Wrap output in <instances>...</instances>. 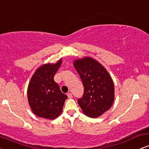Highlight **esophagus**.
I'll return each instance as SVG.
<instances>
[{"label": "esophagus", "instance_id": "1", "mask_svg": "<svg viewBox=\"0 0 149 149\" xmlns=\"http://www.w3.org/2000/svg\"><path fill=\"white\" fill-rule=\"evenodd\" d=\"M67 96H68V98H72V97H73V96H72V94H71V93H68V94H67Z\"/></svg>", "mask_w": 149, "mask_h": 149}]
</instances>
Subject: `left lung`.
<instances>
[{
	"mask_svg": "<svg viewBox=\"0 0 149 149\" xmlns=\"http://www.w3.org/2000/svg\"><path fill=\"white\" fill-rule=\"evenodd\" d=\"M73 66L84 86L78 102L86 116L96 118L110 109L114 99L113 81L107 70L91 57L76 59Z\"/></svg>",
	"mask_w": 149,
	"mask_h": 149,
	"instance_id": "1",
	"label": "left lung"
}]
</instances>
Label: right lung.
I'll list each match as a JSON object with an SVG mask.
<instances>
[{"mask_svg": "<svg viewBox=\"0 0 149 149\" xmlns=\"http://www.w3.org/2000/svg\"><path fill=\"white\" fill-rule=\"evenodd\" d=\"M46 63L37 69L27 88V99L32 112L40 117L49 120L56 118L61 113L66 95L61 93L54 77L61 64Z\"/></svg>", "mask_w": 149, "mask_h": 149, "instance_id": "right-lung-1", "label": "right lung"}]
</instances>
